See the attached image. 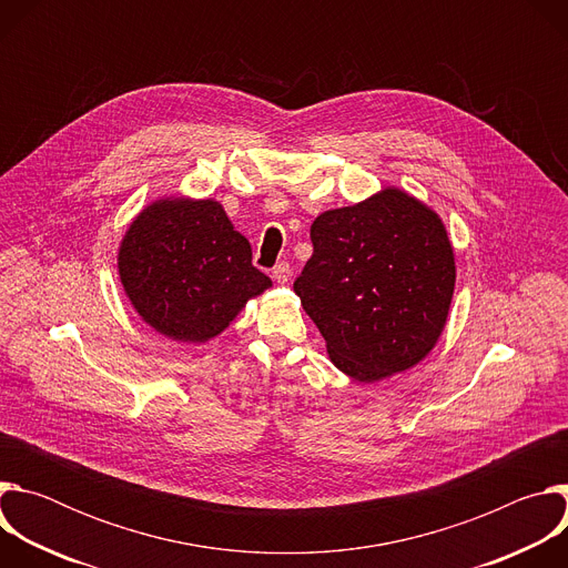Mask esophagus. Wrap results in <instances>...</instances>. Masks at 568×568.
Instances as JSON below:
<instances>
[{
	"label": "esophagus",
	"instance_id": "esophagus-1",
	"mask_svg": "<svg viewBox=\"0 0 568 568\" xmlns=\"http://www.w3.org/2000/svg\"><path fill=\"white\" fill-rule=\"evenodd\" d=\"M292 270H290V263H278L274 270H272V276L276 283H287Z\"/></svg>",
	"mask_w": 568,
	"mask_h": 568
}]
</instances>
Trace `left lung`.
<instances>
[{"instance_id": "left-lung-1", "label": "left lung", "mask_w": 568, "mask_h": 568, "mask_svg": "<svg viewBox=\"0 0 568 568\" xmlns=\"http://www.w3.org/2000/svg\"><path fill=\"white\" fill-rule=\"evenodd\" d=\"M312 258L294 281L333 364L377 382L418 364L447 321L456 267L440 217L386 189L321 213L310 226Z\"/></svg>"}]
</instances>
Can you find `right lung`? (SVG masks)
Returning a JSON list of instances; mask_svg holds the SVG:
<instances>
[{"mask_svg": "<svg viewBox=\"0 0 568 568\" xmlns=\"http://www.w3.org/2000/svg\"><path fill=\"white\" fill-rule=\"evenodd\" d=\"M119 274L141 318L175 342L220 335L272 285L252 265L250 240L213 200L150 204L121 242Z\"/></svg>", "mask_w": 568, "mask_h": 568, "instance_id": "right-lung-1", "label": "right lung"}]
</instances>
